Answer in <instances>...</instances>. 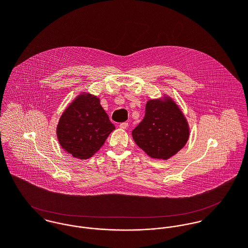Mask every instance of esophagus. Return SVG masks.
Returning <instances> with one entry per match:
<instances>
[{
    "label": "esophagus",
    "mask_w": 248,
    "mask_h": 248,
    "mask_svg": "<svg viewBox=\"0 0 248 248\" xmlns=\"http://www.w3.org/2000/svg\"><path fill=\"white\" fill-rule=\"evenodd\" d=\"M128 126H129L128 122H122V123H120V125H119V127H120L121 129H127Z\"/></svg>",
    "instance_id": "34e87169"
}]
</instances>
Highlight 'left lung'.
<instances>
[{
  "instance_id": "8db88e82",
  "label": "left lung",
  "mask_w": 248,
  "mask_h": 248,
  "mask_svg": "<svg viewBox=\"0 0 248 248\" xmlns=\"http://www.w3.org/2000/svg\"><path fill=\"white\" fill-rule=\"evenodd\" d=\"M132 135L148 155L168 159L186 144L189 128L183 113L172 99L149 100L145 116Z\"/></svg>"
}]
</instances>
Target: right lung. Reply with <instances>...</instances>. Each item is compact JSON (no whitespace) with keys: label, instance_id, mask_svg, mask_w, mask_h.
Instances as JSON below:
<instances>
[{"label":"right lung","instance_id":"right-lung-1","mask_svg":"<svg viewBox=\"0 0 248 248\" xmlns=\"http://www.w3.org/2000/svg\"><path fill=\"white\" fill-rule=\"evenodd\" d=\"M114 129L99 98L80 94L62 114L57 138L62 148L72 156L86 159L101 148Z\"/></svg>","mask_w":248,"mask_h":248}]
</instances>
